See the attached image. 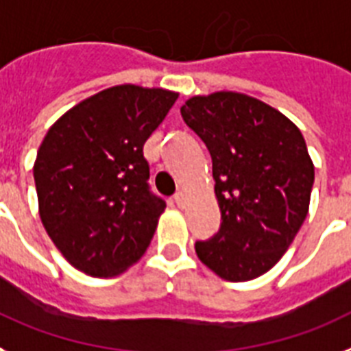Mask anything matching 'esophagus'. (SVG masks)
I'll list each match as a JSON object with an SVG mask.
<instances>
[{
    "label": "esophagus",
    "instance_id": "esophagus-1",
    "mask_svg": "<svg viewBox=\"0 0 351 351\" xmlns=\"http://www.w3.org/2000/svg\"><path fill=\"white\" fill-rule=\"evenodd\" d=\"M173 202H176L179 208H182L184 206V202H186V197H184V193L182 192H178L176 195H173Z\"/></svg>",
    "mask_w": 351,
    "mask_h": 351
}]
</instances>
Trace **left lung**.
Listing matches in <instances>:
<instances>
[{
	"label": "left lung",
	"mask_w": 351,
	"mask_h": 351,
	"mask_svg": "<svg viewBox=\"0 0 351 351\" xmlns=\"http://www.w3.org/2000/svg\"><path fill=\"white\" fill-rule=\"evenodd\" d=\"M181 117L210 150L219 233L197 240L204 265L228 282L262 276L282 258L305 222L314 165L289 118L242 93L193 97Z\"/></svg>",
	"instance_id": "obj_1"
}]
</instances>
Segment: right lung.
I'll return each instance as SVG.
<instances>
[{
  "instance_id": "obj_1",
  "label": "right lung",
  "mask_w": 351,
  "mask_h": 351,
  "mask_svg": "<svg viewBox=\"0 0 351 351\" xmlns=\"http://www.w3.org/2000/svg\"><path fill=\"white\" fill-rule=\"evenodd\" d=\"M178 93L114 86L46 132L34 165L46 233L73 267L117 276L140 260L167 204L150 192L143 145Z\"/></svg>"
}]
</instances>
